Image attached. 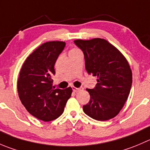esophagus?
Returning <instances> with one entry per match:
<instances>
[{
  "instance_id": "obj_1",
  "label": "esophagus",
  "mask_w": 150,
  "mask_h": 150,
  "mask_svg": "<svg viewBox=\"0 0 150 150\" xmlns=\"http://www.w3.org/2000/svg\"><path fill=\"white\" fill-rule=\"evenodd\" d=\"M72 91L75 93L78 92L79 91H81V90L83 89V87H80V88H75V87H72Z\"/></svg>"
}]
</instances>
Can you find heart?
Masks as SVG:
<instances>
[{"instance_id": "heart-1", "label": "heart", "mask_w": 150, "mask_h": 150, "mask_svg": "<svg viewBox=\"0 0 150 150\" xmlns=\"http://www.w3.org/2000/svg\"><path fill=\"white\" fill-rule=\"evenodd\" d=\"M76 51H78V50H75V49H74V50H71L70 53H73V52H76Z\"/></svg>"}]
</instances>
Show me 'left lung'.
Masks as SVG:
<instances>
[{
	"label": "left lung",
	"mask_w": 150,
	"mask_h": 150,
	"mask_svg": "<svg viewBox=\"0 0 150 150\" xmlns=\"http://www.w3.org/2000/svg\"><path fill=\"white\" fill-rule=\"evenodd\" d=\"M83 51L89 75L97 77V83L83 106L86 115L98 121L115 117L124 106L132 86V72L128 62L114 46L100 38L75 40Z\"/></svg>",
	"instance_id": "1"
}]
</instances>
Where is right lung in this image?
<instances>
[{"mask_svg": "<svg viewBox=\"0 0 150 150\" xmlns=\"http://www.w3.org/2000/svg\"><path fill=\"white\" fill-rule=\"evenodd\" d=\"M64 42H47L25 60L17 81L19 97L26 110L38 120L50 122L60 117L71 97L72 88L53 86L54 65L64 49Z\"/></svg>", "mask_w": 150, "mask_h": 150, "instance_id": "add662e5", "label": "right lung"}]
</instances>
